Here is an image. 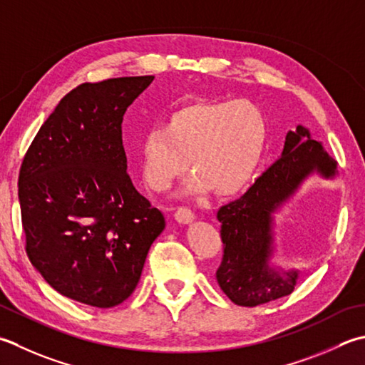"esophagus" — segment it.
I'll return each instance as SVG.
<instances>
[{"label": "esophagus", "instance_id": "1", "mask_svg": "<svg viewBox=\"0 0 365 365\" xmlns=\"http://www.w3.org/2000/svg\"><path fill=\"white\" fill-rule=\"evenodd\" d=\"M175 220L178 221V223L182 225H188L191 223L192 220H195V213H192L188 207H178V209L175 210Z\"/></svg>", "mask_w": 365, "mask_h": 365}]
</instances>
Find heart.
I'll use <instances>...</instances> for the list:
<instances>
[{
    "label": "heart",
    "mask_w": 365,
    "mask_h": 365,
    "mask_svg": "<svg viewBox=\"0 0 365 365\" xmlns=\"http://www.w3.org/2000/svg\"><path fill=\"white\" fill-rule=\"evenodd\" d=\"M266 113L248 99H201L174 110L140 144L142 177L166 191L187 170L188 192L232 196L253 180L266 150Z\"/></svg>",
    "instance_id": "heart-1"
}]
</instances>
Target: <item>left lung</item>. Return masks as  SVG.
Instances as JSON below:
<instances>
[{
    "mask_svg": "<svg viewBox=\"0 0 365 365\" xmlns=\"http://www.w3.org/2000/svg\"><path fill=\"white\" fill-rule=\"evenodd\" d=\"M337 163L309 130L297 126L289 131L284 148L266 173L256 178L244 196L220 207L223 259L217 282L234 304L256 307L291 294L297 270L283 272L270 267L274 252L272 215L294 195L307 177L319 173L326 178L337 174Z\"/></svg>",
    "mask_w": 365,
    "mask_h": 365,
    "instance_id": "1",
    "label": "left lung"
}]
</instances>
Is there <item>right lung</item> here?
<instances>
[{"label": "right lung", "instance_id": "right-lung-1", "mask_svg": "<svg viewBox=\"0 0 365 365\" xmlns=\"http://www.w3.org/2000/svg\"><path fill=\"white\" fill-rule=\"evenodd\" d=\"M153 78L117 77L71 90L20 166L28 258L55 291L98 309L133 294L166 226L134 188L121 139L126 109Z\"/></svg>", "mask_w": 365, "mask_h": 365}]
</instances>
